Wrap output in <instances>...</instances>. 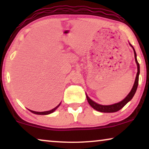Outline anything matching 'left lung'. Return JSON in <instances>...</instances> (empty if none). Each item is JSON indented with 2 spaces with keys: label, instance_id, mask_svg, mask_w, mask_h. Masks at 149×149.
<instances>
[{
  "label": "left lung",
  "instance_id": "left-lung-1",
  "mask_svg": "<svg viewBox=\"0 0 149 149\" xmlns=\"http://www.w3.org/2000/svg\"><path fill=\"white\" fill-rule=\"evenodd\" d=\"M130 45L132 48H133L134 50V57H135V60L136 64H137V68H138V72H137V74H136V77L135 79V82H134V86L132 87V90L129 93L127 96H126L125 98H124L123 100L119 102L114 104L112 105H101L95 102H93L92 100H91L89 97L86 95L87 97V100L88 101V102L89 104V105L91 106V107L93 108V109L96 110L97 111L102 112V113H115V112H117L119 110H121L122 108H123L124 106H125L126 104H127L128 102H130L131 100L132 99V97H134V94H135L136 89H137L138 85V79H139V74H140V65L139 63L138 62L137 58H136V53L135 52V49L133 47V46L130 43Z\"/></svg>",
  "mask_w": 149,
  "mask_h": 149
}]
</instances>
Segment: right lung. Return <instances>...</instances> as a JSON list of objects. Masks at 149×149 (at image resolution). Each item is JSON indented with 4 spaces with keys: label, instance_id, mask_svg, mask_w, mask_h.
Masks as SVG:
<instances>
[{
    "label": "right lung",
    "instance_id": "obj_1",
    "mask_svg": "<svg viewBox=\"0 0 149 149\" xmlns=\"http://www.w3.org/2000/svg\"><path fill=\"white\" fill-rule=\"evenodd\" d=\"M60 105V103L57 106L56 108H54V109H53L52 110H51V111H44V112H36V111H31V110H29L30 112H32V113L34 114H36V115H49V114H51L52 113H54V112L56 111V110L58 109L59 107V106Z\"/></svg>",
    "mask_w": 149,
    "mask_h": 149
}]
</instances>
